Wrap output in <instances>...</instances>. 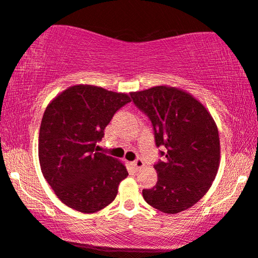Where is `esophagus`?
Listing matches in <instances>:
<instances>
[{"mask_svg":"<svg viewBox=\"0 0 258 258\" xmlns=\"http://www.w3.org/2000/svg\"><path fill=\"white\" fill-rule=\"evenodd\" d=\"M130 165H132V167L135 169V170H139V169H142L144 167V162L141 160V158H137L136 161L132 162V163H130Z\"/></svg>","mask_w":258,"mask_h":258,"instance_id":"1","label":"esophagus"}]
</instances>
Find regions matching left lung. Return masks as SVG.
I'll return each mask as SVG.
<instances>
[{
  "label": "left lung",
  "mask_w": 258,
  "mask_h": 258,
  "mask_svg": "<svg viewBox=\"0 0 258 258\" xmlns=\"http://www.w3.org/2000/svg\"><path fill=\"white\" fill-rule=\"evenodd\" d=\"M134 103L150 118L163 161L154 168L157 183L143 189V199L164 214H177L196 204L210 189L218 167V129L207 108L185 90L156 86L132 93Z\"/></svg>",
  "instance_id": "8db88e82"
}]
</instances>
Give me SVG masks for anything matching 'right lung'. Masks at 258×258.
Wrapping results in <instances>:
<instances>
[{"mask_svg":"<svg viewBox=\"0 0 258 258\" xmlns=\"http://www.w3.org/2000/svg\"><path fill=\"white\" fill-rule=\"evenodd\" d=\"M128 94L77 84L57 95L42 117L38 160L42 174L66 206L84 214L115 200L128 176L121 161L98 151L97 143Z\"/></svg>","mask_w":258,"mask_h":258,"instance_id":"obj_1","label":"right lung"}]
</instances>
